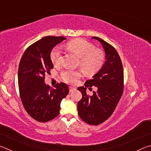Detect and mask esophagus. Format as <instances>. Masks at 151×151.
I'll list each match as a JSON object with an SVG mask.
<instances>
[{
  "label": "esophagus",
  "instance_id": "1",
  "mask_svg": "<svg viewBox=\"0 0 151 151\" xmlns=\"http://www.w3.org/2000/svg\"><path fill=\"white\" fill-rule=\"evenodd\" d=\"M75 90H76V88L75 87H73V86H69V91L70 92V93Z\"/></svg>",
  "mask_w": 151,
  "mask_h": 151
}]
</instances>
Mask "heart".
Listing matches in <instances>:
<instances>
[{
	"instance_id": "1",
	"label": "heart",
	"mask_w": 151,
	"mask_h": 151,
	"mask_svg": "<svg viewBox=\"0 0 151 151\" xmlns=\"http://www.w3.org/2000/svg\"><path fill=\"white\" fill-rule=\"evenodd\" d=\"M66 47L73 51L79 57L78 65L87 75H91L96 73L103 66L105 56L103 50L94 48L92 43L83 39L70 40L66 45ZM61 54L60 47L56 46L51 50L50 57L53 64L60 63ZM63 80L67 83L73 84L78 81L82 74L79 70L66 69L60 74Z\"/></svg>"
}]
</instances>
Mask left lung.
<instances>
[{
	"instance_id": "left-lung-1",
	"label": "left lung",
	"mask_w": 151,
	"mask_h": 151,
	"mask_svg": "<svg viewBox=\"0 0 151 151\" xmlns=\"http://www.w3.org/2000/svg\"><path fill=\"white\" fill-rule=\"evenodd\" d=\"M103 45L106 60L101 69L86 81L85 87L81 86L78 90L83 94L78 101L77 109L81 119L91 125H99L108 119L113 113L123 93L124 72L119 55L109 43L100 38L94 37ZM94 86L98 88L93 95L86 94V87Z\"/></svg>"
}]
</instances>
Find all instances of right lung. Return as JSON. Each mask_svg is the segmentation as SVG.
I'll list each match as a JSON object with an SVG mask.
<instances>
[{"mask_svg":"<svg viewBox=\"0 0 151 151\" xmlns=\"http://www.w3.org/2000/svg\"><path fill=\"white\" fill-rule=\"evenodd\" d=\"M63 37L48 36L30 45L22 55L18 70V83L22 103L27 113L39 122H48L60 112V104L69 89L64 83L54 87L45 83L53 64L51 50L65 40Z\"/></svg>","mask_w":151,"mask_h":151,"instance_id":"add662e5","label":"right lung"}]
</instances>
